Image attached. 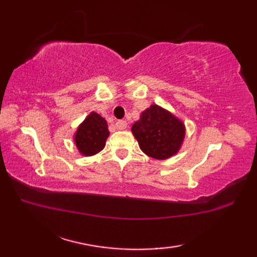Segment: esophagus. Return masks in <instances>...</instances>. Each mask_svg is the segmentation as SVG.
Listing matches in <instances>:
<instances>
[{
	"label": "esophagus",
	"mask_w": 257,
	"mask_h": 257,
	"mask_svg": "<svg viewBox=\"0 0 257 257\" xmlns=\"http://www.w3.org/2000/svg\"><path fill=\"white\" fill-rule=\"evenodd\" d=\"M127 125H128V123H127V121H125V120H118V121L116 122V127L119 130L125 129V128H127Z\"/></svg>",
	"instance_id": "esophagus-1"
}]
</instances>
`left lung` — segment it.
<instances>
[{
  "mask_svg": "<svg viewBox=\"0 0 257 257\" xmlns=\"http://www.w3.org/2000/svg\"><path fill=\"white\" fill-rule=\"evenodd\" d=\"M132 132L147 156L165 160L179 151L185 128L181 120L171 112L158 105H151L133 124Z\"/></svg>",
  "mask_w": 257,
  "mask_h": 257,
  "instance_id": "obj_1",
  "label": "left lung"
}]
</instances>
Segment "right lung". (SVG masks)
I'll return each instance as SVG.
<instances>
[{"label": "right lung", "mask_w": 257, "mask_h": 257, "mask_svg": "<svg viewBox=\"0 0 257 257\" xmlns=\"http://www.w3.org/2000/svg\"><path fill=\"white\" fill-rule=\"evenodd\" d=\"M109 136L107 121L97 112L86 117L75 135V144L84 156H92L103 149Z\"/></svg>", "instance_id": "add662e5"}]
</instances>
